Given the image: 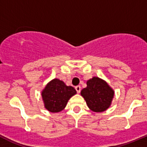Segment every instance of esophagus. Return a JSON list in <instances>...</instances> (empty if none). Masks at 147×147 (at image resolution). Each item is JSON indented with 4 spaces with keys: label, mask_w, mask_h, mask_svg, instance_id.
<instances>
[{
    "label": "esophagus",
    "mask_w": 147,
    "mask_h": 147,
    "mask_svg": "<svg viewBox=\"0 0 147 147\" xmlns=\"http://www.w3.org/2000/svg\"><path fill=\"white\" fill-rule=\"evenodd\" d=\"M81 86H76L75 87V89L76 90V91H77V93H80V92H81Z\"/></svg>",
    "instance_id": "esophagus-1"
}]
</instances>
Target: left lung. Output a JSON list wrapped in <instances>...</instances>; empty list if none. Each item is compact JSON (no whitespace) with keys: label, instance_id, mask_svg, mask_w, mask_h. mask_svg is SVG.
Masks as SVG:
<instances>
[{"label":"left lung","instance_id":"8db88e82","mask_svg":"<svg viewBox=\"0 0 147 147\" xmlns=\"http://www.w3.org/2000/svg\"><path fill=\"white\" fill-rule=\"evenodd\" d=\"M87 86L81 91L90 110L96 113L104 112L110 107L115 91L102 78L93 76L86 82Z\"/></svg>","mask_w":147,"mask_h":147}]
</instances>
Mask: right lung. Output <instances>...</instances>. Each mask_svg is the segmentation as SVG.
<instances>
[{
	"mask_svg": "<svg viewBox=\"0 0 147 147\" xmlns=\"http://www.w3.org/2000/svg\"><path fill=\"white\" fill-rule=\"evenodd\" d=\"M76 94L72 86H68L59 78L49 81L42 90V100L45 107L51 113H59L66 106L69 100Z\"/></svg>",
	"mask_w": 147,
	"mask_h": 147,
	"instance_id": "obj_1",
	"label": "right lung"
}]
</instances>
